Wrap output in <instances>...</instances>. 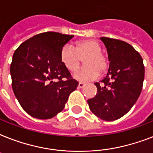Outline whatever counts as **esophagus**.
<instances>
[{
  "label": "esophagus",
  "instance_id": "1",
  "mask_svg": "<svg viewBox=\"0 0 153 153\" xmlns=\"http://www.w3.org/2000/svg\"><path fill=\"white\" fill-rule=\"evenodd\" d=\"M85 85H86V84L84 83V82H79V88H83L84 86H85Z\"/></svg>",
  "mask_w": 153,
  "mask_h": 153
}]
</instances>
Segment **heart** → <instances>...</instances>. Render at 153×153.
<instances>
[{
    "label": "heart",
    "instance_id": "obj_1",
    "mask_svg": "<svg viewBox=\"0 0 153 153\" xmlns=\"http://www.w3.org/2000/svg\"><path fill=\"white\" fill-rule=\"evenodd\" d=\"M101 45L94 39H84L75 43L74 47L65 44L60 51V60L70 71L79 68L84 58L85 66L74 73V78L85 82L97 79L100 72H104L108 67V60L102 52Z\"/></svg>",
    "mask_w": 153,
    "mask_h": 153
}]
</instances>
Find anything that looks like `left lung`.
<instances>
[{
    "mask_svg": "<svg viewBox=\"0 0 153 153\" xmlns=\"http://www.w3.org/2000/svg\"><path fill=\"white\" fill-rule=\"evenodd\" d=\"M106 48L109 67L106 76L95 82L98 93L88 99L91 112L104 121H114L128 113L137 101L145 79L140 55L125 41L101 37Z\"/></svg>",
    "mask_w": 153,
    "mask_h": 153,
    "instance_id": "1",
    "label": "left lung"
}]
</instances>
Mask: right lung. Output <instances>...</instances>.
I'll return each instance as SVG.
<instances>
[{"label":"right lung","mask_w":153,"mask_h":153,"mask_svg":"<svg viewBox=\"0 0 153 153\" xmlns=\"http://www.w3.org/2000/svg\"><path fill=\"white\" fill-rule=\"evenodd\" d=\"M73 37L59 32L40 33L20 44L13 54V92L24 110L35 118L56 116L79 85L59 56L61 48Z\"/></svg>","instance_id":"obj_1"}]
</instances>
